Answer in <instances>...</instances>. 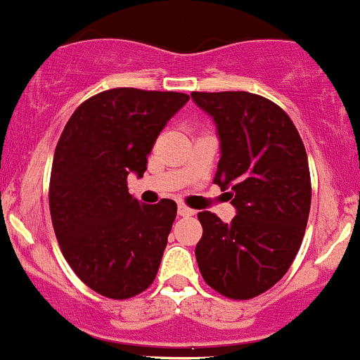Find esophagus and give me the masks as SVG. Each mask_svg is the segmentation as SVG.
<instances>
[{
    "label": "esophagus",
    "instance_id": "34e87169",
    "mask_svg": "<svg viewBox=\"0 0 360 360\" xmlns=\"http://www.w3.org/2000/svg\"><path fill=\"white\" fill-rule=\"evenodd\" d=\"M177 212H179L181 217H190V216H194V210L192 208H188L186 205H179V208H177Z\"/></svg>",
    "mask_w": 360,
    "mask_h": 360
}]
</instances>
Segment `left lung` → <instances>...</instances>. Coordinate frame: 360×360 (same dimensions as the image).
<instances>
[{
  "label": "left lung",
  "instance_id": "8db88e82",
  "mask_svg": "<svg viewBox=\"0 0 360 360\" xmlns=\"http://www.w3.org/2000/svg\"><path fill=\"white\" fill-rule=\"evenodd\" d=\"M192 101L216 122L221 159L214 183L231 190L236 207L231 223L198 214L195 259L214 291L249 300L282 280L302 245L311 208L306 148L289 115L264 96L194 91Z\"/></svg>",
  "mask_w": 360,
  "mask_h": 360
}]
</instances>
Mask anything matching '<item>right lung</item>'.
Masks as SVG:
<instances>
[{"label":"right lung","mask_w":360,"mask_h":360,"mask_svg":"<svg viewBox=\"0 0 360 360\" xmlns=\"http://www.w3.org/2000/svg\"><path fill=\"white\" fill-rule=\"evenodd\" d=\"M188 95L115 87L78 105L54 150L49 208L63 258L102 297L124 300L152 285L177 205H141L128 175Z\"/></svg>","instance_id":"obj_1"}]
</instances>
